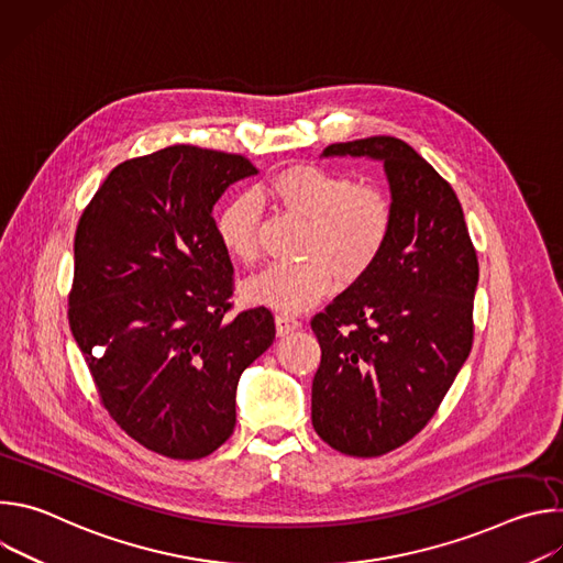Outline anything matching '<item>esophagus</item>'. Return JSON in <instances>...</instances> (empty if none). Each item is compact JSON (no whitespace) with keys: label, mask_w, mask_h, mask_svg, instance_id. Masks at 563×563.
Here are the masks:
<instances>
[{"label":"esophagus","mask_w":563,"mask_h":563,"mask_svg":"<svg viewBox=\"0 0 563 563\" xmlns=\"http://www.w3.org/2000/svg\"><path fill=\"white\" fill-rule=\"evenodd\" d=\"M300 328V320L291 313H276V332L278 336H285V334H291Z\"/></svg>","instance_id":"1"}]
</instances>
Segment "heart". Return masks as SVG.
<instances>
[{"mask_svg": "<svg viewBox=\"0 0 563 563\" xmlns=\"http://www.w3.org/2000/svg\"><path fill=\"white\" fill-rule=\"evenodd\" d=\"M305 220L300 263H280L252 278L247 296L283 311H302L328 296L339 283H354L383 254L394 222L389 196L352 176L316 165L276 172L254 194H238L216 218V233L224 252L240 265L261 258L263 205Z\"/></svg>", "mask_w": 563, "mask_h": 563, "instance_id": "heart-1", "label": "heart"}]
</instances>
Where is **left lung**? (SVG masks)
<instances>
[{
	"label": "left lung",
	"instance_id": "left-lung-1",
	"mask_svg": "<svg viewBox=\"0 0 563 563\" xmlns=\"http://www.w3.org/2000/svg\"><path fill=\"white\" fill-rule=\"evenodd\" d=\"M323 155L380 159L394 222L378 261L311 318V426L341 454L380 456L428 426L465 363L478 261L454 189L410 144L374 135Z\"/></svg>",
	"mask_w": 563,
	"mask_h": 563
}]
</instances>
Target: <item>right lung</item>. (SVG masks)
Here are the masks:
<instances>
[{
    "label": "right lung",
    "mask_w": 563,
    "mask_h": 563,
    "mask_svg": "<svg viewBox=\"0 0 563 563\" xmlns=\"http://www.w3.org/2000/svg\"><path fill=\"white\" fill-rule=\"evenodd\" d=\"M258 174L245 155L176 144L124 159L75 231L68 325L100 404L133 441L202 459L235 426V387L276 336L267 307L231 316L213 205Z\"/></svg>",
    "instance_id": "1"
}]
</instances>
